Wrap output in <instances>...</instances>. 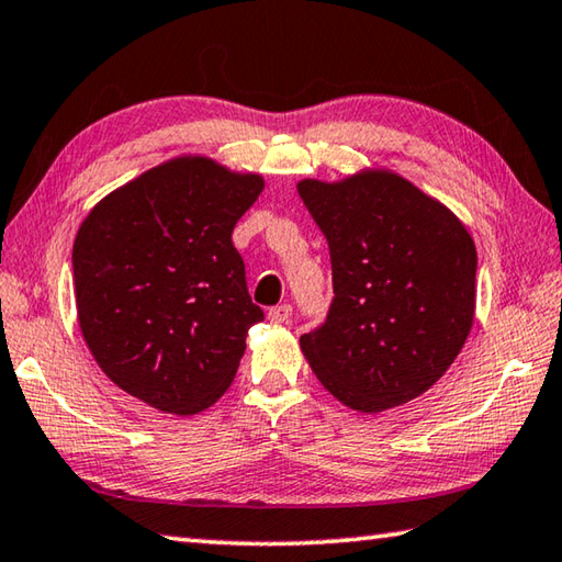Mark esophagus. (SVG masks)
<instances>
[{
    "instance_id": "obj_1",
    "label": "esophagus",
    "mask_w": 562,
    "mask_h": 562,
    "mask_svg": "<svg viewBox=\"0 0 562 562\" xmlns=\"http://www.w3.org/2000/svg\"><path fill=\"white\" fill-rule=\"evenodd\" d=\"M290 316H292V307H290V304H278V307H272V310L268 312V319L274 322V324H288Z\"/></svg>"
}]
</instances>
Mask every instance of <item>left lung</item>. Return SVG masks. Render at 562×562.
<instances>
[{
  "label": "left lung",
  "mask_w": 562,
  "mask_h": 562,
  "mask_svg": "<svg viewBox=\"0 0 562 562\" xmlns=\"http://www.w3.org/2000/svg\"><path fill=\"white\" fill-rule=\"evenodd\" d=\"M334 300L302 353L336 401L381 413L442 379L472 329L476 248L454 213L393 171L304 179Z\"/></svg>",
  "instance_id": "left-lung-1"
}]
</instances>
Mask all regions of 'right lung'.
I'll use <instances>...</instances> for the list:
<instances>
[{"label": "right lung", "mask_w": 562, "mask_h": 562, "mask_svg": "<svg viewBox=\"0 0 562 562\" xmlns=\"http://www.w3.org/2000/svg\"><path fill=\"white\" fill-rule=\"evenodd\" d=\"M206 157H179L112 191L74 243L78 322L122 391L171 415L228 391L262 319L233 228L262 191Z\"/></svg>", "instance_id": "1"}]
</instances>
